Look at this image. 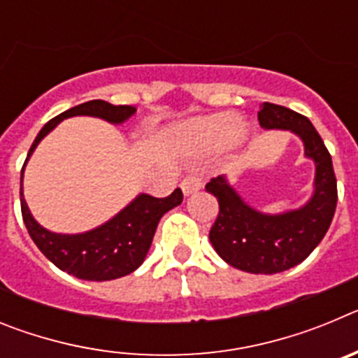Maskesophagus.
Listing matches in <instances>:
<instances>
[{"instance_id":"esophagus-1","label":"esophagus","mask_w":358,"mask_h":358,"mask_svg":"<svg viewBox=\"0 0 358 358\" xmlns=\"http://www.w3.org/2000/svg\"><path fill=\"white\" fill-rule=\"evenodd\" d=\"M181 189L185 195L195 194V192H199V189H201V179H199L197 176L185 177L181 182Z\"/></svg>"}]
</instances>
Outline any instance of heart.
Instances as JSON below:
<instances>
[{"mask_svg": "<svg viewBox=\"0 0 358 358\" xmlns=\"http://www.w3.org/2000/svg\"><path fill=\"white\" fill-rule=\"evenodd\" d=\"M248 136L249 127L245 123H238L233 113L192 120L176 132L177 141L192 152H213L227 145H240L248 140Z\"/></svg>", "mask_w": 358, "mask_h": 358, "instance_id": "obj_1", "label": "heart"}]
</instances>
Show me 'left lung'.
<instances>
[{
    "label": "left lung",
    "instance_id": "1",
    "mask_svg": "<svg viewBox=\"0 0 358 358\" xmlns=\"http://www.w3.org/2000/svg\"><path fill=\"white\" fill-rule=\"evenodd\" d=\"M258 122L265 131H289L303 141L305 157L314 161V192L303 206L264 213L243 201L226 176L206 185L218 201L210 231L217 255L231 267L251 274H276L301 264L319 245L337 206V181L330 152L308 118L276 103H262Z\"/></svg>",
    "mask_w": 358,
    "mask_h": 358
}]
</instances>
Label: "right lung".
Masks as SVG:
<instances>
[{
    "label": "right lung",
    "mask_w": 358,
    "mask_h": 358,
    "mask_svg": "<svg viewBox=\"0 0 358 358\" xmlns=\"http://www.w3.org/2000/svg\"><path fill=\"white\" fill-rule=\"evenodd\" d=\"M136 113L132 106H113L103 100H91L77 107L64 110L50 120L36 141L31 143L27 161L21 170V213L24 226L43 252L55 267L64 273L87 281H109L134 273L147 258L161 217L182 202V192L179 188L164 199H156L147 194H138L127 206L120 210L102 226L93 227L84 233H55L37 222L23 195L24 166L31 157L37 145L66 118L73 116H93L106 120L113 125H122Z\"/></svg>",
    "instance_id": "right-lung-1"
}]
</instances>
